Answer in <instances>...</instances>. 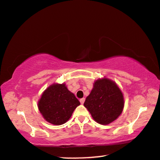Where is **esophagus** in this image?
<instances>
[{
    "mask_svg": "<svg viewBox=\"0 0 160 160\" xmlns=\"http://www.w3.org/2000/svg\"><path fill=\"white\" fill-rule=\"evenodd\" d=\"M85 98H81L80 100V102L81 104H83V103L85 102Z\"/></svg>",
    "mask_w": 160,
    "mask_h": 160,
    "instance_id": "esophagus-1",
    "label": "esophagus"
}]
</instances>
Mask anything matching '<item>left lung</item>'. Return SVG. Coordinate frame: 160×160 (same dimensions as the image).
<instances>
[{
	"label": "left lung",
	"instance_id": "left-lung-1",
	"mask_svg": "<svg viewBox=\"0 0 160 160\" xmlns=\"http://www.w3.org/2000/svg\"><path fill=\"white\" fill-rule=\"evenodd\" d=\"M122 92L114 81L104 78L94 82L84 106L95 121L108 125L121 115L124 108Z\"/></svg>",
	"mask_w": 160,
	"mask_h": 160
}]
</instances>
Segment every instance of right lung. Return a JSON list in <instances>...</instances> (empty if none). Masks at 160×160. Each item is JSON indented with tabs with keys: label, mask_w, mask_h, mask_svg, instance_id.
Segmentation results:
<instances>
[{
	"label": "right lung",
	"mask_w": 160,
	"mask_h": 160,
	"mask_svg": "<svg viewBox=\"0 0 160 160\" xmlns=\"http://www.w3.org/2000/svg\"><path fill=\"white\" fill-rule=\"evenodd\" d=\"M80 105L79 100L68 90L65 84L54 83L42 92L38 106L45 120L60 125L69 120Z\"/></svg>",
	"instance_id": "obj_1"
}]
</instances>
